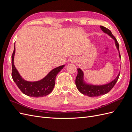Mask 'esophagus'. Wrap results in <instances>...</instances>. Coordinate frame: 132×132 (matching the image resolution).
I'll list each match as a JSON object with an SVG mask.
<instances>
[{
    "instance_id": "obj_1",
    "label": "esophagus",
    "mask_w": 132,
    "mask_h": 132,
    "mask_svg": "<svg viewBox=\"0 0 132 132\" xmlns=\"http://www.w3.org/2000/svg\"><path fill=\"white\" fill-rule=\"evenodd\" d=\"M69 62H75V59H74L73 58H71L69 59Z\"/></svg>"
}]
</instances>
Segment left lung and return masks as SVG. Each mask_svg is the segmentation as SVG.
<instances>
[{
    "label": "left lung",
    "instance_id": "left-lung-1",
    "mask_svg": "<svg viewBox=\"0 0 132 132\" xmlns=\"http://www.w3.org/2000/svg\"><path fill=\"white\" fill-rule=\"evenodd\" d=\"M100 28L103 32L109 35L114 41L115 45L116 46L117 49L118 51L119 57L121 58V55L120 53H119V44L117 41V39L114 37V36L112 34L111 31L110 30L102 26H100ZM77 70L78 75L75 79L76 86H77L78 90L81 94L88 96L89 97L99 96L104 95L109 93L113 88V87L114 86L116 83L117 82L119 76V73L116 78L113 79L112 81L110 82L109 83L106 84L95 85L86 83L84 80V75L82 70L80 68H78Z\"/></svg>",
    "mask_w": 132,
    "mask_h": 132
}]
</instances>
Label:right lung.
<instances>
[{"label":"right lung","mask_w":132,"mask_h":132,"mask_svg":"<svg viewBox=\"0 0 132 132\" xmlns=\"http://www.w3.org/2000/svg\"><path fill=\"white\" fill-rule=\"evenodd\" d=\"M15 47L11 57L12 78L22 93L30 97H43L52 91L55 85L56 76L65 65L59 66L50 71L45 78L36 81H29L23 79L20 75L14 64Z\"/></svg>","instance_id":"1"}]
</instances>
